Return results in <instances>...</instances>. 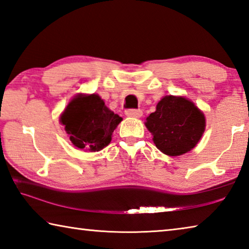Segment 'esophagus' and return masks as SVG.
Masks as SVG:
<instances>
[{
    "mask_svg": "<svg viewBox=\"0 0 249 249\" xmlns=\"http://www.w3.org/2000/svg\"><path fill=\"white\" fill-rule=\"evenodd\" d=\"M125 114L129 117H136V119H138V117H141L142 115V109L129 108V109H126Z\"/></svg>",
    "mask_w": 249,
    "mask_h": 249,
    "instance_id": "34e87169",
    "label": "esophagus"
}]
</instances>
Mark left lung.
Instances as JSON below:
<instances>
[{
    "instance_id": "8db88e82",
    "label": "left lung",
    "mask_w": 249,
    "mask_h": 249,
    "mask_svg": "<svg viewBox=\"0 0 249 249\" xmlns=\"http://www.w3.org/2000/svg\"><path fill=\"white\" fill-rule=\"evenodd\" d=\"M146 127L154 135L159 150L168 156H180L190 151L200 141L205 119L191 101L167 95L146 119Z\"/></svg>"
}]
</instances>
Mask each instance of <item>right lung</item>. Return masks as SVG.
<instances>
[{
    "label": "right lung",
    "instance_id": "right-lung-1",
    "mask_svg": "<svg viewBox=\"0 0 249 249\" xmlns=\"http://www.w3.org/2000/svg\"><path fill=\"white\" fill-rule=\"evenodd\" d=\"M60 121L75 147L98 151L111 142L122 117L105 107L99 95L91 94L75 96Z\"/></svg>",
    "mask_w": 249,
    "mask_h": 249
}]
</instances>
